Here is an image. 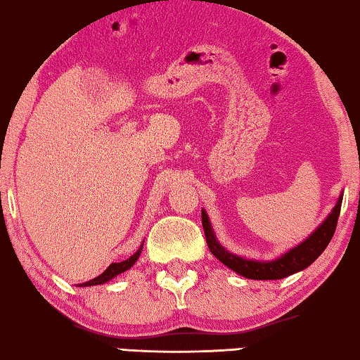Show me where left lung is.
<instances>
[{"instance_id":"1","label":"left lung","mask_w":360,"mask_h":360,"mask_svg":"<svg viewBox=\"0 0 360 360\" xmlns=\"http://www.w3.org/2000/svg\"><path fill=\"white\" fill-rule=\"evenodd\" d=\"M341 203L342 193L339 195L336 205H334L331 213L326 216V219L303 243L297 244L295 248L287 250V252H283L280 257L274 260L245 259L229 252L216 239L214 231L211 228V221L205 210H201V223H203L206 244H208L211 254L218 260H221L226 267H229L236 274L250 280H280L309 267L323 254V250L328 248L329 240L333 239L334 231H336L338 218L339 213H341Z\"/></svg>"}]
</instances>
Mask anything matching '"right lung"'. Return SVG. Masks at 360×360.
<instances>
[{
    "mask_svg": "<svg viewBox=\"0 0 360 360\" xmlns=\"http://www.w3.org/2000/svg\"><path fill=\"white\" fill-rule=\"evenodd\" d=\"M142 245H144V240H142L141 248L137 249L136 252L132 254L129 259L122 260V262L111 264L110 267H108L101 275H98L96 278L88 280V282H85V283H80V287H93V285H103V283L110 282L111 278H115L116 275H120V274H122V272H126V270H129V269L132 267V265H134V264L137 262V259H139V255H141V252H142Z\"/></svg>",
    "mask_w": 360,
    "mask_h": 360,
    "instance_id": "1",
    "label": "right lung"
}]
</instances>
